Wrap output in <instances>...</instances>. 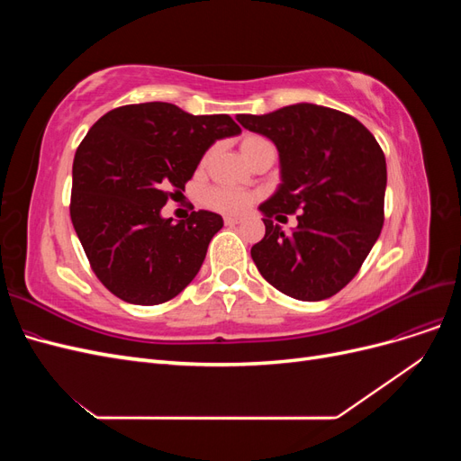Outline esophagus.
Here are the masks:
<instances>
[{"instance_id": "1", "label": "esophagus", "mask_w": 461, "mask_h": 461, "mask_svg": "<svg viewBox=\"0 0 461 461\" xmlns=\"http://www.w3.org/2000/svg\"><path fill=\"white\" fill-rule=\"evenodd\" d=\"M239 222H242L240 217H225V225H229V227L239 225Z\"/></svg>"}]
</instances>
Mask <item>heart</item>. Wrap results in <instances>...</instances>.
Here are the masks:
<instances>
[{"label": "heart", "mask_w": 461, "mask_h": 461, "mask_svg": "<svg viewBox=\"0 0 461 461\" xmlns=\"http://www.w3.org/2000/svg\"><path fill=\"white\" fill-rule=\"evenodd\" d=\"M271 146V142L265 140L261 136L256 134H246L242 140H240V149L244 153V158L249 161L252 159L256 153L263 148ZM209 158H212V151H207L205 156L200 161V167H203L209 163ZM256 194L254 192H248L242 188H230V186H212L207 188L202 194V203L212 209V212L222 213V215H240L244 212H248L252 203L256 202Z\"/></svg>", "instance_id": "1"}]
</instances>
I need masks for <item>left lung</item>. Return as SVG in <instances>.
Masks as SVG:
<instances>
[{
	"mask_svg": "<svg viewBox=\"0 0 461 461\" xmlns=\"http://www.w3.org/2000/svg\"><path fill=\"white\" fill-rule=\"evenodd\" d=\"M236 119L267 136L281 158L283 185L259 205L258 271L290 298L334 296L357 275L383 229L386 161L379 142L352 115L315 104ZM292 212L299 227L285 235L270 219Z\"/></svg>",
	"mask_w": 461,
	"mask_h": 461,
	"instance_id": "1",
	"label": "left lung"
}]
</instances>
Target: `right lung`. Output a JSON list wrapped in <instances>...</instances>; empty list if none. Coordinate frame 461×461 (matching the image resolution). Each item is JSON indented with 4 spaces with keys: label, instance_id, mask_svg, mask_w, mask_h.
I'll list each match as a JSON object with an SVG mask.
<instances>
[{
    "label": "right lung",
    "instance_id": "right-lung-1",
    "mask_svg": "<svg viewBox=\"0 0 461 461\" xmlns=\"http://www.w3.org/2000/svg\"><path fill=\"white\" fill-rule=\"evenodd\" d=\"M236 134L229 115L165 102L122 105L94 122L75 153L71 221L111 294L158 305L192 283L222 217L200 209L171 222L161 207L183 194L209 146Z\"/></svg>",
    "mask_w": 461,
    "mask_h": 461
}]
</instances>
